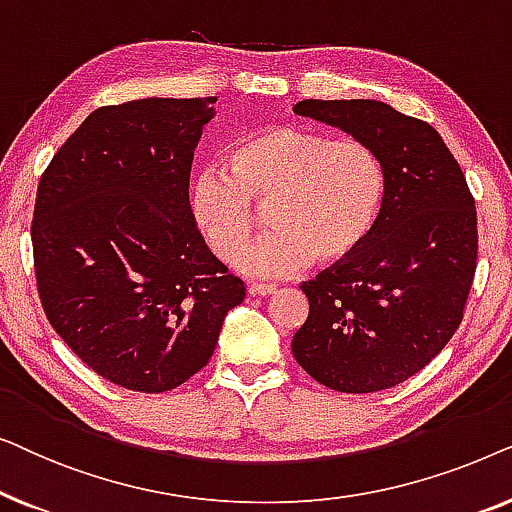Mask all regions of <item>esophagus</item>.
I'll return each mask as SVG.
<instances>
[{
  "label": "esophagus",
  "instance_id": "34e87169",
  "mask_svg": "<svg viewBox=\"0 0 512 512\" xmlns=\"http://www.w3.org/2000/svg\"><path fill=\"white\" fill-rule=\"evenodd\" d=\"M251 296H270V293L277 291L275 284H263V282H251L247 289Z\"/></svg>",
  "mask_w": 512,
  "mask_h": 512
}]
</instances>
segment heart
Masks as SVG:
<instances>
[{
	"instance_id": "obj_1",
	"label": "heart",
	"mask_w": 512,
	"mask_h": 512,
	"mask_svg": "<svg viewBox=\"0 0 512 512\" xmlns=\"http://www.w3.org/2000/svg\"><path fill=\"white\" fill-rule=\"evenodd\" d=\"M387 172L356 137L277 125L242 139L228 170L209 165L193 179L188 207L207 247L230 261L254 237L268 207L270 233L237 258L254 277H286L314 261L345 263L377 226Z\"/></svg>"
}]
</instances>
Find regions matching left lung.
<instances>
[{
	"label": "left lung",
	"mask_w": 512,
	"mask_h": 512,
	"mask_svg": "<svg viewBox=\"0 0 512 512\" xmlns=\"http://www.w3.org/2000/svg\"><path fill=\"white\" fill-rule=\"evenodd\" d=\"M370 144L387 195L366 244L300 289L310 314L296 361L345 394L396 387L443 349L464 319L478 263V214L443 137L377 100H303L293 107Z\"/></svg>",
	"instance_id": "left-lung-1"
}]
</instances>
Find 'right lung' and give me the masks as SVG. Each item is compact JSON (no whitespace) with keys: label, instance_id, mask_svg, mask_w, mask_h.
I'll use <instances>...</instances> for the list:
<instances>
[{"label":"right lung","instance_id":"obj_1","mask_svg":"<svg viewBox=\"0 0 512 512\" xmlns=\"http://www.w3.org/2000/svg\"><path fill=\"white\" fill-rule=\"evenodd\" d=\"M214 102L146 97L95 109L41 174L32 251L46 319L118 387L163 394L184 384L247 293L188 207Z\"/></svg>","mask_w":512,"mask_h":512}]
</instances>
